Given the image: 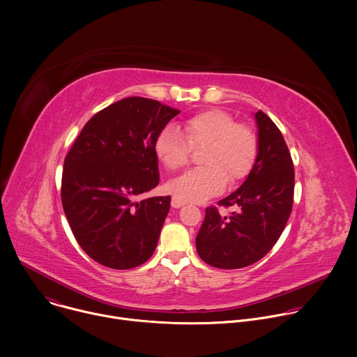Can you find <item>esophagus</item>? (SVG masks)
<instances>
[{
  "label": "esophagus",
  "instance_id": "esophagus-1",
  "mask_svg": "<svg viewBox=\"0 0 357 357\" xmlns=\"http://www.w3.org/2000/svg\"><path fill=\"white\" fill-rule=\"evenodd\" d=\"M171 205H172V208L179 209V208H182V206L185 205V202H183L182 199H179V197H176V196H174V197H172V200H171Z\"/></svg>",
  "mask_w": 357,
  "mask_h": 357
}]
</instances>
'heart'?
Here are the masks:
<instances>
[{"mask_svg":"<svg viewBox=\"0 0 357 357\" xmlns=\"http://www.w3.org/2000/svg\"><path fill=\"white\" fill-rule=\"evenodd\" d=\"M189 146H203L200 168L188 171L169 183L174 195L186 202H205L219 195L226 182L243 181L257 160L256 134L244 124L218 109L188 117L181 126L164 127L154 142L157 158L171 171L183 168L189 160Z\"/></svg>","mask_w":357,"mask_h":357,"instance_id":"obj_1","label":"heart"}]
</instances>
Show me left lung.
Here are the masks:
<instances>
[{"label": "left lung", "mask_w": 357, "mask_h": 357, "mask_svg": "<svg viewBox=\"0 0 357 357\" xmlns=\"http://www.w3.org/2000/svg\"><path fill=\"white\" fill-rule=\"evenodd\" d=\"M257 160L238 189L219 205L234 206L229 216L208 208L196 236L199 257L212 267L243 268L263 259L280 238L292 211L294 165L284 137L259 110Z\"/></svg>", "instance_id": "left-lung-1"}]
</instances>
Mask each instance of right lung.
Listing matches in <instances>:
<instances>
[{"instance_id": "add662e5", "label": "right lung", "mask_w": 357, "mask_h": 357, "mask_svg": "<svg viewBox=\"0 0 357 357\" xmlns=\"http://www.w3.org/2000/svg\"><path fill=\"white\" fill-rule=\"evenodd\" d=\"M179 110L127 97L94 114L65 158L62 205L89 257L114 270L144 264L155 251L171 196L135 200L160 182L154 142Z\"/></svg>"}]
</instances>
